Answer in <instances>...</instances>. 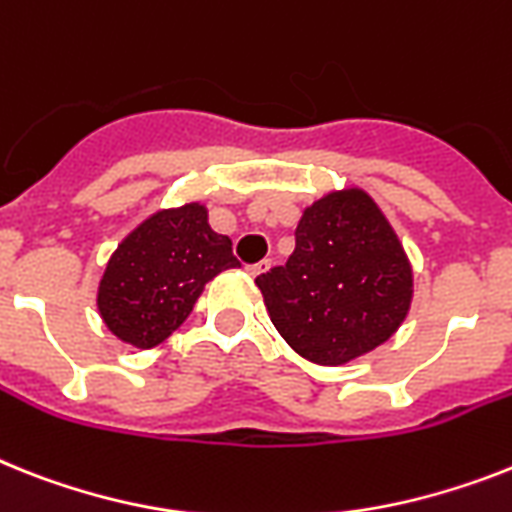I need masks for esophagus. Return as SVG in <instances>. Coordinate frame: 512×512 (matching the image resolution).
Masks as SVG:
<instances>
[{
	"instance_id": "obj_1",
	"label": "esophagus",
	"mask_w": 512,
	"mask_h": 512,
	"mask_svg": "<svg viewBox=\"0 0 512 512\" xmlns=\"http://www.w3.org/2000/svg\"><path fill=\"white\" fill-rule=\"evenodd\" d=\"M269 266H272V261H269V259H264V261H259V264H251V266H246V272L251 274V277H259V274H264L266 269H269Z\"/></svg>"
}]
</instances>
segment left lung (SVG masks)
I'll return each instance as SVG.
<instances>
[{"mask_svg": "<svg viewBox=\"0 0 512 512\" xmlns=\"http://www.w3.org/2000/svg\"><path fill=\"white\" fill-rule=\"evenodd\" d=\"M256 285L287 345L319 366H342L390 340L413 298L408 256L361 188L308 206L290 259Z\"/></svg>", "mask_w": 512, "mask_h": 512, "instance_id": "1", "label": "left lung"}]
</instances>
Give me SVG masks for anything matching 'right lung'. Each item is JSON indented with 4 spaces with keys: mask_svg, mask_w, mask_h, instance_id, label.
I'll list each match as a JSON object with an SVG mask.
<instances>
[{
    "mask_svg": "<svg viewBox=\"0 0 512 512\" xmlns=\"http://www.w3.org/2000/svg\"><path fill=\"white\" fill-rule=\"evenodd\" d=\"M235 266L232 240L211 230L206 206L162 209L112 253L96 306L114 337L149 350L188 319L206 282Z\"/></svg>",
    "mask_w": 512,
    "mask_h": 512,
    "instance_id": "right-lung-1",
    "label": "right lung"
}]
</instances>
